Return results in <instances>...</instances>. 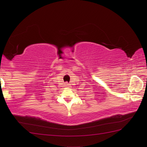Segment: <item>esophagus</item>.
Wrapping results in <instances>:
<instances>
[{"label": "esophagus", "instance_id": "obj_1", "mask_svg": "<svg viewBox=\"0 0 147 147\" xmlns=\"http://www.w3.org/2000/svg\"><path fill=\"white\" fill-rule=\"evenodd\" d=\"M69 84H68L67 82L65 83V87H69Z\"/></svg>", "mask_w": 147, "mask_h": 147}]
</instances>
